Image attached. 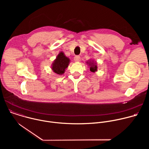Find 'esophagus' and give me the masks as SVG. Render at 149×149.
<instances>
[{"label":"esophagus","instance_id":"obj_1","mask_svg":"<svg viewBox=\"0 0 149 149\" xmlns=\"http://www.w3.org/2000/svg\"><path fill=\"white\" fill-rule=\"evenodd\" d=\"M81 60V57L79 56H75L74 57V61L75 62H79Z\"/></svg>","mask_w":149,"mask_h":149}]
</instances>
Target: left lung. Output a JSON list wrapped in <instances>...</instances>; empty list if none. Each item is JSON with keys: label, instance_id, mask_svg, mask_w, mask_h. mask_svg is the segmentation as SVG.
I'll return each instance as SVG.
<instances>
[{"label": "left lung", "instance_id": "obj_1", "mask_svg": "<svg viewBox=\"0 0 149 149\" xmlns=\"http://www.w3.org/2000/svg\"><path fill=\"white\" fill-rule=\"evenodd\" d=\"M87 63L88 65V66L90 67V70L93 72H95L96 71H97V62L95 61H94L93 60H90L88 61L87 62Z\"/></svg>", "mask_w": 149, "mask_h": 149}]
</instances>
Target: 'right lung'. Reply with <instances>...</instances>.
I'll return each instance as SVG.
<instances>
[{
  "label": "right lung",
  "mask_w": 149,
  "mask_h": 149,
  "mask_svg": "<svg viewBox=\"0 0 149 149\" xmlns=\"http://www.w3.org/2000/svg\"><path fill=\"white\" fill-rule=\"evenodd\" d=\"M70 62V59L65 55L64 53L61 51L54 61L51 69L56 74L62 75L65 72V69L68 68Z\"/></svg>",
  "instance_id": "1"
}]
</instances>
